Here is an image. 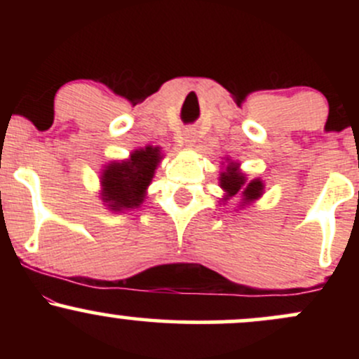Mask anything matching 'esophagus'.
Returning a JSON list of instances; mask_svg holds the SVG:
<instances>
[{"label": "esophagus", "instance_id": "esophagus-1", "mask_svg": "<svg viewBox=\"0 0 359 359\" xmlns=\"http://www.w3.org/2000/svg\"><path fill=\"white\" fill-rule=\"evenodd\" d=\"M184 145L187 148H192L196 145V135H194L191 130L184 131Z\"/></svg>", "mask_w": 359, "mask_h": 359}]
</instances>
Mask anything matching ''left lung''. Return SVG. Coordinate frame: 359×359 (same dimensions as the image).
Masks as SVG:
<instances>
[{"mask_svg": "<svg viewBox=\"0 0 359 359\" xmlns=\"http://www.w3.org/2000/svg\"><path fill=\"white\" fill-rule=\"evenodd\" d=\"M222 170L219 174V187L224 191V196H222V203L229 201L234 196H241V204L240 209L245 208L255 201L259 199L265 192V184H263L262 179H253L248 180L243 172L240 170V163L233 162L231 158H226V163H221Z\"/></svg>", "mask_w": 359, "mask_h": 359, "instance_id": "1", "label": "left lung"}]
</instances>
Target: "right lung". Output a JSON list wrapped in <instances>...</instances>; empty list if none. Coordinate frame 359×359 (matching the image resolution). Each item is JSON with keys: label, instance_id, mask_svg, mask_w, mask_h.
Returning <instances> with one entry per match:
<instances>
[{"label": "right lung", "instance_id": "add662e5", "mask_svg": "<svg viewBox=\"0 0 359 359\" xmlns=\"http://www.w3.org/2000/svg\"><path fill=\"white\" fill-rule=\"evenodd\" d=\"M162 158V148L147 145L131 151L125 160H111L106 163L100 177L102 204L113 212L140 208Z\"/></svg>", "mask_w": 359, "mask_h": 359}]
</instances>
